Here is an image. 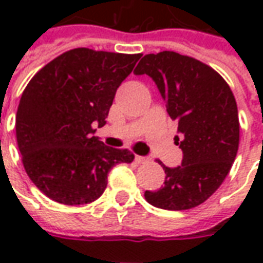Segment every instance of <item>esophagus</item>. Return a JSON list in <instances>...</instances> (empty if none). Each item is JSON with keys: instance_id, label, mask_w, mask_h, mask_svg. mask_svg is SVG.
<instances>
[{"instance_id": "1", "label": "esophagus", "mask_w": 263, "mask_h": 263, "mask_svg": "<svg viewBox=\"0 0 263 263\" xmlns=\"http://www.w3.org/2000/svg\"><path fill=\"white\" fill-rule=\"evenodd\" d=\"M135 160L138 163H148L149 158H146V156H135Z\"/></svg>"}]
</instances>
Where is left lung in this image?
<instances>
[{
    "instance_id": "8db88e82",
    "label": "left lung",
    "mask_w": 263,
    "mask_h": 263,
    "mask_svg": "<svg viewBox=\"0 0 263 263\" xmlns=\"http://www.w3.org/2000/svg\"><path fill=\"white\" fill-rule=\"evenodd\" d=\"M134 73L156 83L177 121L175 143L183 151L182 166H163V186L146 190L145 198L172 211L197 207L220 187L237 156L239 120L231 88L205 63L169 50L145 54Z\"/></svg>"
}]
</instances>
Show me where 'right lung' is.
Segmentation results:
<instances>
[{
    "mask_svg": "<svg viewBox=\"0 0 263 263\" xmlns=\"http://www.w3.org/2000/svg\"><path fill=\"white\" fill-rule=\"evenodd\" d=\"M141 56L71 49L39 70L22 92L15 120L22 163L56 203H92L107 187L108 172L134 160L128 149L105 146L92 134L105 125L117 88Z\"/></svg>",
    "mask_w": 263,
    "mask_h": 263,
    "instance_id": "obj_1",
    "label": "right lung"
}]
</instances>
